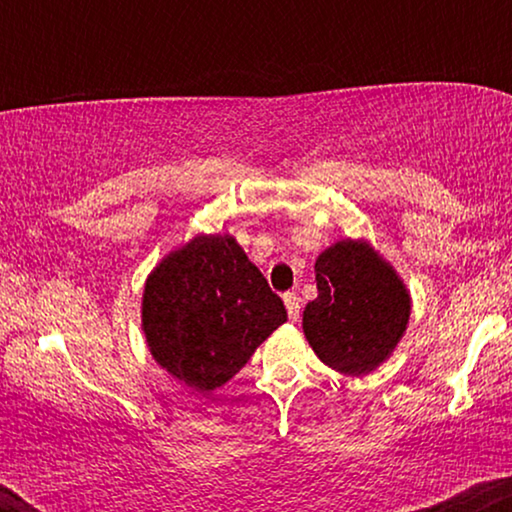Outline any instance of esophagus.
Listing matches in <instances>:
<instances>
[{
	"instance_id": "34e87169",
	"label": "esophagus",
	"mask_w": 512,
	"mask_h": 512,
	"mask_svg": "<svg viewBox=\"0 0 512 512\" xmlns=\"http://www.w3.org/2000/svg\"><path fill=\"white\" fill-rule=\"evenodd\" d=\"M284 303H286V310H289V317L293 322L301 317V301H298L296 293H284Z\"/></svg>"
}]
</instances>
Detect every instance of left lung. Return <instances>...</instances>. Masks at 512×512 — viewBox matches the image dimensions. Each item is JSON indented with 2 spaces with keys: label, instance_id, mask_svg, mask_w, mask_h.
Returning <instances> with one entry per match:
<instances>
[{
  "label": "left lung",
  "instance_id": "left-lung-1",
  "mask_svg": "<svg viewBox=\"0 0 512 512\" xmlns=\"http://www.w3.org/2000/svg\"><path fill=\"white\" fill-rule=\"evenodd\" d=\"M317 298L303 332L325 366L366 375L392 356L409 325L411 296L368 240H337L315 262Z\"/></svg>",
  "mask_w": 512,
  "mask_h": 512
}]
</instances>
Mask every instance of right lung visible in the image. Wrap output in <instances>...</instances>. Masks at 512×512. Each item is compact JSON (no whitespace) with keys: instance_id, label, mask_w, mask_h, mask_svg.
Instances as JSON below:
<instances>
[{"instance_id":"right-lung-1","label":"right lung","mask_w":512,"mask_h":512,"mask_svg":"<svg viewBox=\"0 0 512 512\" xmlns=\"http://www.w3.org/2000/svg\"><path fill=\"white\" fill-rule=\"evenodd\" d=\"M284 322L281 298L228 233L195 236L146 276L142 330L151 356L197 392L226 385Z\"/></svg>"}]
</instances>
